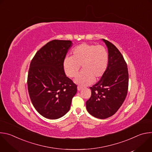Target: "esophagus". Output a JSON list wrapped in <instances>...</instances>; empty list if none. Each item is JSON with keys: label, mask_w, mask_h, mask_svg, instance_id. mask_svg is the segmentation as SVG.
Returning a JSON list of instances; mask_svg holds the SVG:
<instances>
[{"label": "esophagus", "mask_w": 152, "mask_h": 152, "mask_svg": "<svg viewBox=\"0 0 152 152\" xmlns=\"http://www.w3.org/2000/svg\"><path fill=\"white\" fill-rule=\"evenodd\" d=\"M82 89V87L81 86H79V85L77 86V90L78 91H80Z\"/></svg>", "instance_id": "obj_1"}]
</instances>
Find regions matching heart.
<instances>
[{
	"label": "heart",
	"mask_w": 152,
	"mask_h": 152,
	"mask_svg": "<svg viewBox=\"0 0 152 152\" xmlns=\"http://www.w3.org/2000/svg\"><path fill=\"white\" fill-rule=\"evenodd\" d=\"M109 62L107 49L102 45L83 43L76 47L72 56H67L64 60V69L66 75L75 77L80 70L82 72L75 79V82L82 86L91 84L105 73Z\"/></svg>",
	"instance_id": "heart-1"
}]
</instances>
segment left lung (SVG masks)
I'll use <instances>...</instances> for the list:
<instances>
[{"label": "left lung", "mask_w": 152, "mask_h": 152, "mask_svg": "<svg viewBox=\"0 0 152 152\" xmlns=\"http://www.w3.org/2000/svg\"><path fill=\"white\" fill-rule=\"evenodd\" d=\"M108 50L109 62L104 74L90 89L91 96L86 102L88 112L93 117L104 119L113 115L127 96L129 73L127 64L118 49L102 39Z\"/></svg>", "instance_id": "1"}]
</instances>
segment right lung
<instances>
[{
    "mask_svg": "<svg viewBox=\"0 0 152 152\" xmlns=\"http://www.w3.org/2000/svg\"><path fill=\"white\" fill-rule=\"evenodd\" d=\"M72 45L70 40L50 41L31 62L27 81L29 97L35 110L45 118L64 116L77 92V85L66 76L63 66Z\"/></svg>",
    "mask_w": 152,
    "mask_h": 152,
    "instance_id": "right-lung-1",
    "label": "right lung"
}]
</instances>
